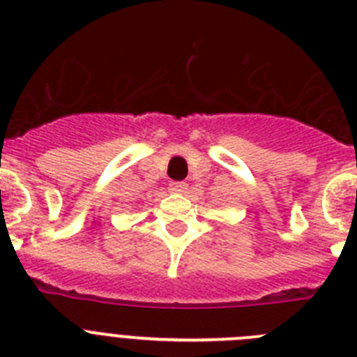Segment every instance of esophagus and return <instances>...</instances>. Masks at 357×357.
I'll use <instances>...</instances> for the list:
<instances>
[{
    "label": "esophagus",
    "instance_id": "esophagus-1",
    "mask_svg": "<svg viewBox=\"0 0 357 357\" xmlns=\"http://www.w3.org/2000/svg\"><path fill=\"white\" fill-rule=\"evenodd\" d=\"M169 189L175 191V193H185L188 184H185V182H172V184H169Z\"/></svg>",
    "mask_w": 357,
    "mask_h": 357
}]
</instances>
